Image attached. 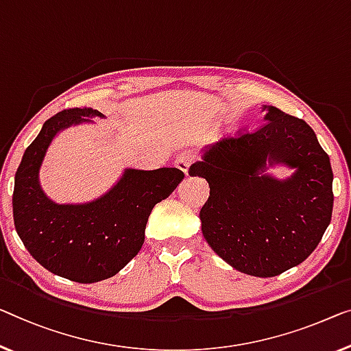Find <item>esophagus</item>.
Returning a JSON list of instances; mask_svg holds the SVG:
<instances>
[{
    "label": "esophagus",
    "instance_id": "esophagus-1",
    "mask_svg": "<svg viewBox=\"0 0 351 351\" xmlns=\"http://www.w3.org/2000/svg\"><path fill=\"white\" fill-rule=\"evenodd\" d=\"M193 162H195V156L191 154V153H181L176 158L175 165L182 171V173L189 175V169H191V165L193 164Z\"/></svg>",
    "mask_w": 351,
    "mask_h": 351
}]
</instances>
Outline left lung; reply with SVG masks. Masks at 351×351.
<instances>
[{
  "label": "left lung",
  "instance_id": "obj_1",
  "mask_svg": "<svg viewBox=\"0 0 351 351\" xmlns=\"http://www.w3.org/2000/svg\"><path fill=\"white\" fill-rule=\"evenodd\" d=\"M263 110L258 129L208 148L189 175L209 184L200 221L214 252L241 273L273 277L302 263L322 241L332 214V169L304 119ZM266 161L297 171L284 182L260 176Z\"/></svg>",
  "mask_w": 351,
  "mask_h": 351
}]
</instances>
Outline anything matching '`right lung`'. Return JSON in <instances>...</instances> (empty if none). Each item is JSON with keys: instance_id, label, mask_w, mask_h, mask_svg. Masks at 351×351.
Instances as JSON below:
<instances>
[{"instance_id": "obj_1", "label": "right lung", "mask_w": 351, "mask_h": 351, "mask_svg": "<svg viewBox=\"0 0 351 351\" xmlns=\"http://www.w3.org/2000/svg\"><path fill=\"white\" fill-rule=\"evenodd\" d=\"M102 117L93 108H67L47 119L15 173L14 223L34 260L56 276L93 284L119 273L145 241L156 203L184 178L178 169L125 170L106 195L83 205H56L39 186L47 148L61 129Z\"/></svg>"}]
</instances>
